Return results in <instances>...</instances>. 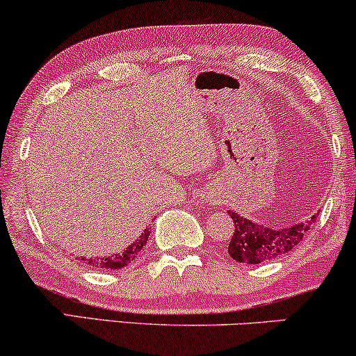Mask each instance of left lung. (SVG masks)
I'll return each mask as SVG.
<instances>
[{
    "mask_svg": "<svg viewBox=\"0 0 356 356\" xmlns=\"http://www.w3.org/2000/svg\"><path fill=\"white\" fill-rule=\"evenodd\" d=\"M235 232L228 245V254L238 263L259 264L287 253L302 241L310 225L316 223L317 213L310 215L305 222L274 228L241 217L235 210H228Z\"/></svg>",
    "mask_w": 356,
    "mask_h": 356,
    "instance_id": "obj_1",
    "label": "left lung"
}]
</instances>
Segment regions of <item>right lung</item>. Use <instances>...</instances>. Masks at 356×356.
Returning a JSON list of instances; mask_svg holds the SVG:
<instances>
[{
  "label": "right lung",
  "instance_id": "add662e5",
  "mask_svg": "<svg viewBox=\"0 0 356 356\" xmlns=\"http://www.w3.org/2000/svg\"><path fill=\"white\" fill-rule=\"evenodd\" d=\"M149 228L146 227L145 233L134 240L131 245H128L123 251L120 253H113L110 256H102V258H80L82 263L88 264L90 268H97V269H121L124 266H128L131 261H134V258H138L139 251L145 248V245L147 243V238H149Z\"/></svg>",
  "mask_w": 356,
  "mask_h": 356
}]
</instances>
